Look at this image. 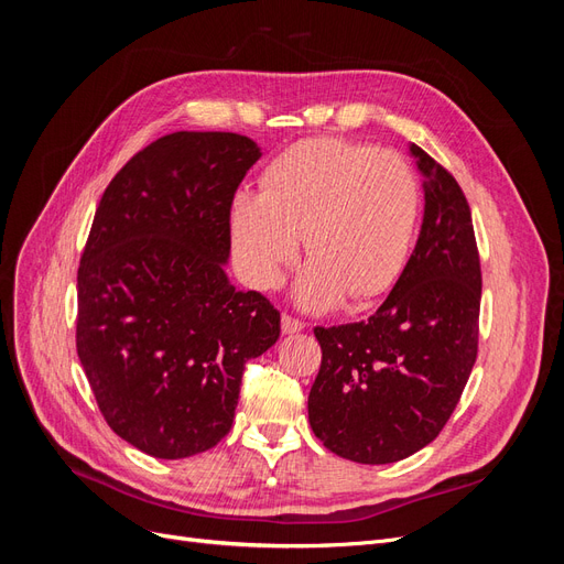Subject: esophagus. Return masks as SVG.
I'll return each mask as SVG.
<instances>
[{"instance_id":"34e87169","label":"esophagus","mask_w":564,"mask_h":564,"mask_svg":"<svg viewBox=\"0 0 564 564\" xmlns=\"http://www.w3.org/2000/svg\"><path fill=\"white\" fill-rule=\"evenodd\" d=\"M305 329V322L294 315H282V332L284 334H299Z\"/></svg>"}]
</instances>
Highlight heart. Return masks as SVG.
Returning a JSON list of instances; mask_svg holds the SVG:
<instances>
[{
  "label": "heart",
  "mask_w": 564,
  "mask_h": 564,
  "mask_svg": "<svg viewBox=\"0 0 564 564\" xmlns=\"http://www.w3.org/2000/svg\"><path fill=\"white\" fill-rule=\"evenodd\" d=\"M421 214L412 166L390 150L334 135L289 145L261 176V193L232 202L230 230L247 275L275 286L296 259L305 268L296 289L303 308H332L379 296L400 278Z\"/></svg>",
  "instance_id": "1"
}]
</instances>
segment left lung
<instances>
[{
  "label": "left lung",
  "instance_id": "1",
  "mask_svg": "<svg viewBox=\"0 0 564 564\" xmlns=\"http://www.w3.org/2000/svg\"><path fill=\"white\" fill-rule=\"evenodd\" d=\"M412 152L425 207L400 280L369 319L313 329L322 348L313 433L355 464H392L433 442L477 360L482 270L468 199L429 152Z\"/></svg>",
  "mask_w": 564,
  "mask_h": 564
}]
</instances>
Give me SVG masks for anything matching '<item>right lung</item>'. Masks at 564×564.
I'll use <instances>...</instances> for the list:
<instances>
[{
    "label": "right lung",
    "mask_w": 564,
    "mask_h": 564,
    "mask_svg": "<svg viewBox=\"0 0 564 564\" xmlns=\"http://www.w3.org/2000/svg\"><path fill=\"white\" fill-rule=\"evenodd\" d=\"M261 150L228 131H176L119 169L77 270V355L110 429L158 458L230 431L245 365L280 338V311L235 289L230 209Z\"/></svg>",
    "instance_id": "add662e5"
}]
</instances>
